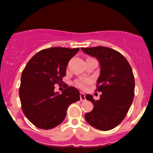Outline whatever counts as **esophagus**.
<instances>
[{
	"mask_svg": "<svg viewBox=\"0 0 153 153\" xmlns=\"http://www.w3.org/2000/svg\"><path fill=\"white\" fill-rule=\"evenodd\" d=\"M80 101H85V94L80 92Z\"/></svg>",
	"mask_w": 153,
	"mask_h": 153,
	"instance_id": "34e87169",
	"label": "esophagus"
}]
</instances>
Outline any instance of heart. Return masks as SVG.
<instances>
[{
    "label": "heart",
    "mask_w": 153,
    "mask_h": 153,
    "mask_svg": "<svg viewBox=\"0 0 153 153\" xmlns=\"http://www.w3.org/2000/svg\"><path fill=\"white\" fill-rule=\"evenodd\" d=\"M76 86L80 88V89H85L88 85L91 83V80L88 79H79L75 81Z\"/></svg>",
    "instance_id": "obj_1"
}]
</instances>
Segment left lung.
Masks as SVG:
<instances>
[{
    "mask_svg": "<svg viewBox=\"0 0 153 153\" xmlns=\"http://www.w3.org/2000/svg\"><path fill=\"white\" fill-rule=\"evenodd\" d=\"M81 50L99 59L101 74L96 91L102 92L99 100L90 94L85 99L94 103V108L85 114L90 125L107 131L118 126L124 120L134 96V77L127 59L120 52L105 47Z\"/></svg>",
    "mask_w": 153,
    "mask_h": 153,
    "instance_id": "8db88e82",
    "label": "left lung"
}]
</instances>
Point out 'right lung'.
<instances>
[{
    "mask_svg": "<svg viewBox=\"0 0 153 153\" xmlns=\"http://www.w3.org/2000/svg\"><path fill=\"white\" fill-rule=\"evenodd\" d=\"M78 50L57 47L41 50L24 68L19 97L23 112L36 127L50 129L58 126L68 106L80 100L78 89L67 84L61 94L54 91V85L62 82L68 62Z\"/></svg>",
    "mask_w": 153,
    "mask_h": 153,
    "instance_id": "1",
    "label": "right lung"
}]
</instances>
